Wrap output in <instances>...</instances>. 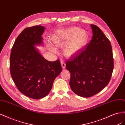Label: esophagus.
Returning <instances> with one entry per match:
<instances>
[{"mask_svg":"<svg viewBox=\"0 0 125 125\" xmlns=\"http://www.w3.org/2000/svg\"><path fill=\"white\" fill-rule=\"evenodd\" d=\"M61 65H62V69H64L66 67V64L65 63V62H64L63 61H61Z\"/></svg>","mask_w":125,"mask_h":125,"instance_id":"esophagus-1","label":"esophagus"}]
</instances>
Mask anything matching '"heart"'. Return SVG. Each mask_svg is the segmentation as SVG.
<instances>
[{
    "instance_id": "obj_1",
    "label": "heart",
    "mask_w": 125,
    "mask_h": 125,
    "mask_svg": "<svg viewBox=\"0 0 125 125\" xmlns=\"http://www.w3.org/2000/svg\"><path fill=\"white\" fill-rule=\"evenodd\" d=\"M52 40L56 46L60 47L64 44L63 54L70 57L78 54L84 47L88 40V34L84 29L71 27L56 33L52 36ZM48 45L51 51L56 52L53 46Z\"/></svg>"
}]
</instances>
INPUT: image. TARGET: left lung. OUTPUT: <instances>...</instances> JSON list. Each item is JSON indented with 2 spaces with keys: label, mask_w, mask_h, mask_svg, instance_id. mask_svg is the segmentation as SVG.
<instances>
[{
  "label": "left lung",
  "mask_w": 125,
  "mask_h": 125,
  "mask_svg": "<svg viewBox=\"0 0 125 125\" xmlns=\"http://www.w3.org/2000/svg\"><path fill=\"white\" fill-rule=\"evenodd\" d=\"M90 26L92 40L68 60L66 66L71 74V89L83 97L92 96L103 90L110 81L114 68L110 42L98 26Z\"/></svg>",
  "instance_id": "8db88e82"
}]
</instances>
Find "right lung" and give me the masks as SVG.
I'll return each mask as SVG.
<instances>
[{"mask_svg": "<svg viewBox=\"0 0 125 125\" xmlns=\"http://www.w3.org/2000/svg\"><path fill=\"white\" fill-rule=\"evenodd\" d=\"M45 29L41 25L25 29L14 42L10 54V73L15 84L22 94L34 99L47 95L62 71L59 60L48 61L35 47L43 45Z\"/></svg>", "mask_w": 125, "mask_h": 125, "instance_id": "add662e5", "label": "right lung"}]
</instances>
